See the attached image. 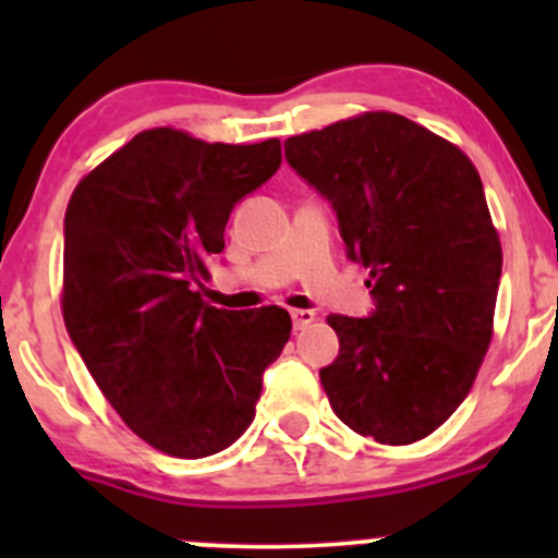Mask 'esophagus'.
I'll list each match as a JSON object with an SVG mask.
<instances>
[{
	"instance_id": "1",
	"label": "esophagus",
	"mask_w": 558,
	"mask_h": 558,
	"mask_svg": "<svg viewBox=\"0 0 558 558\" xmlns=\"http://www.w3.org/2000/svg\"><path fill=\"white\" fill-rule=\"evenodd\" d=\"M315 320V313L313 311H291V324H294V329H307Z\"/></svg>"
}]
</instances>
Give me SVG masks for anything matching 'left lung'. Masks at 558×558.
<instances>
[{
    "label": "left lung",
    "instance_id": "8db88e82",
    "mask_svg": "<svg viewBox=\"0 0 558 558\" xmlns=\"http://www.w3.org/2000/svg\"><path fill=\"white\" fill-rule=\"evenodd\" d=\"M286 161L331 205L373 311L329 315L340 353L320 386L342 424L386 446L432 435L464 402L492 342L502 247L481 174L448 140L364 112L286 140Z\"/></svg>",
    "mask_w": 558,
    "mask_h": 558
}]
</instances>
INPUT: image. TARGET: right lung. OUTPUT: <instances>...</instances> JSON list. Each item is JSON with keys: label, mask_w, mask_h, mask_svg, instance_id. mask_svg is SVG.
Segmentation results:
<instances>
[{"label": "right lung", "mask_w": 558, "mask_h": 558, "mask_svg": "<svg viewBox=\"0 0 558 558\" xmlns=\"http://www.w3.org/2000/svg\"><path fill=\"white\" fill-rule=\"evenodd\" d=\"M280 167V143L129 140L77 183L64 216V324L129 429L202 459L251 426L262 375L291 335L283 307L202 302L234 205Z\"/></svg>", "instance_id": "1"}]
</instances>
